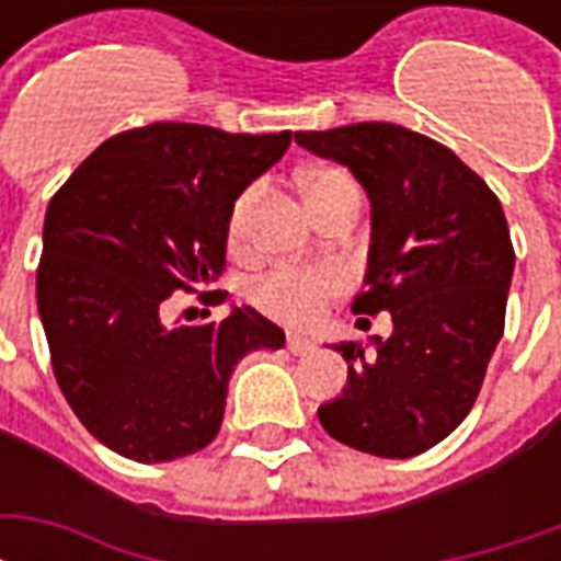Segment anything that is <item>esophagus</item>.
I'll return each mask as SVG.
<instances>
[{
	"mask_svg": "<svg viewBox=\"0 0 561 561\" xmlns=\"http://www.w3.org/2000/svg\"><path fill=\"white\" fill-rule=\"evenodd\" d=\"M288 352L300 354V357H304V354L316 352V342L306 340V336H297V333H291V336H288Z\"/></svg>",
	"mask_w": 561,
	"mask_h": 561,
	"instance_id": "34e87169",
	"label": "esophagus"
}]
</instances>
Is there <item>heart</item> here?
Returning a JSON list of instances; mask_svg holds the SVG:
<instances>
[{
	"label": "heart",
	"mask_w": 561,
	"mask_h": 561,
	"mask_svg": "<svg viewBox=\"0 0 561 561\" xmlns=\"http://www.w3.org/2000/svg\"><path fill=\"white\" fill-rule=\"evenodd\" d=\"M357 185L348 173L342 171H316L309 173L304 180L306 201L309 209L318 207L321 201L348 192ZM257 197H261V185H249L243 195L237 197V204L231 209V221H228V231H231V243H243L245 233H249V221L255 213ZM342 288V276L336 270H306V267H282L273 270L267 279H261L252 291L257 309H264L267 316L282 318V321H291V324H309L316 321L328 300H333Z\"/></svg>",
	"instance_id": "obj_1"
}]
</instances>
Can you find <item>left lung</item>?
<instances>
[{
    "mask_svg": "<svg viewBox=\"0 0 561 561\" xmlns=\"http://www.w3.org/2000/svg\"><path fill=\"white\" fill-rule=\"evenodd\" d=\"M294 140L364 185L366 291L352 309L393 318L388 340H369L373 353L333 342L348 385L318 421L354 450L417 457L466 421L502 340L514 276L502 204L457 152L412 128L357 123Z\"/></svg>",
    "mask_w": 561,
    "mask_h": 561,
    "instance_id": "8db88e82",
    "label": "left lung"
}]
</instances>
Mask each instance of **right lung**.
Returning <instances> with one entry per match:
<instances>
[{
  "mask_svg": "<svg viewBox=\"0 0 561 561\" xmlns=\"http://www.w3.org/2000/svg\"><path fill=\"white\" fill-rule=\"evenodd\" d=\"M288 144L291 131L152 123L104 140L50 201L35 291L56 381L119 457L171 462L207 447L233 366L285 345L252 306L188 328L168 321V297L221 276L233 201Z\"/></svg>",
  "mask_w": 561,
  "mask_h": 561,
  "instance_id": "add662e5",
  "label": "right lung"
}]
</instances>
